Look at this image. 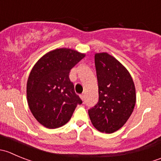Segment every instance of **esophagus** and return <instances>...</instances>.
<instances>
[{"instance_id":"1","label":"esophagus","mask_w":161,"mask_h":161,"mask_svg":"<svg viewBox=\"0 0 161 161\" xmlns=\"http://www.w3.org/2000/svg\"><path fill=\"white\" fill-rule=\"evenodd\" d=\"M80 97H81V99H82V100H85V95H84V93L81 94V95H80Z\"/></svg>"}]
</instances>
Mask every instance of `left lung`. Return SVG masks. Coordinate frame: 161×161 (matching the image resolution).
Returning <instances> with one entry per match:
<instances>
[{"label":"left lung","instance_id":"obj_1","mask_svg":"<svg viewBox=\"0 0 161 161\" xmlns=\"http://www.w3.org/2000/svg\"><path fill=\"white\" fill-rule=\"evenodd\" d=\"M95 66L99 100L88 113L97 130L113 133L125 124L134 109V82L127 69L108 53H96Z\"/></svg>","mask_w":161,"mask_h":161}]
</instances>
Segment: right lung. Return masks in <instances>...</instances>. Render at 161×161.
<instances>
[{"mask_svg":"<svg viewBox=\"0 0 161 161\" xmlns=\"http://www.w3.org/2000/svg\"><path fill=\"white\" fill-rule=\"evenodd\" d=\"M84 57L74 50L60 48L42 57L32 68L27 81V100L33 116L46 128L65 125L82 103L69 72Z\"/></svg>","mask_w":161,"mask_h":161,"instance_id":"1","label":"right lung"}]
</instances>
